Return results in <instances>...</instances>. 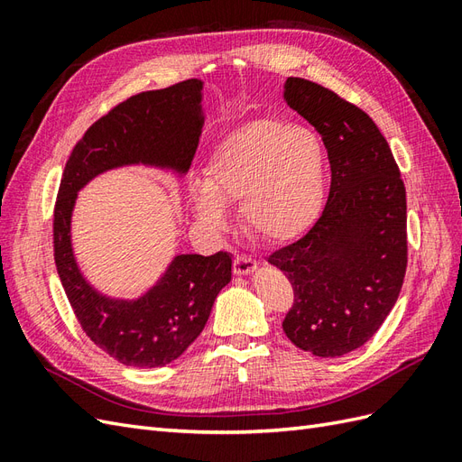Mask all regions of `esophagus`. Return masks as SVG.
<instances>
[{"label": "esophagus", "instance_id": "obj_1", "mask_svg": "<svg viewBox=\"0 0 462 462\" xmlns=\"http://www.w3.org/2000/svg\"><path fill=\"white\" fill-rule=\"evenodd\" d=\"M256 268H258V263H256L254 258L245 256V254H236V256H235L233 272H235L236 275H248V273L256 272Z\"/></svg>", "mask_w": 462, "mask_h": 462}]
</instances>
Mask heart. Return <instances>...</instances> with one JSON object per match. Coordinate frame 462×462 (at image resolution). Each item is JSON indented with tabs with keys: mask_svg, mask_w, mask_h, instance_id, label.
Listing matches in <instances>:
<instances>
[{
	"mask_svg": "<svg viewBox=\"0 0 462 462\" xmlns=\"http://www.w3.org/2000/svg\"><path fill=\"white\" fill-rule=\"evenodd\" d=\"M326 190V150L304 125L258 119L223 138L208 158L202 183L190 187L197 219L226 223L223 204L239 202L245 226L268 243L295 239L319 212Z\"/></svg>",
	"mask_w": 462,
	"mask_h": 462,
	"instance_id": "heart-1",
	"label": "heart"
}]
</instances>
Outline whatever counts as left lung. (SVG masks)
Wrapping results in <instances>:
<instances>
[{
	"mask_svg": "<svg viewBox=\"0 0 462 462\" xmlns=\"http://www.w3.org/2000/svg\"><path fill=\"white\" fill-rule=\"evenodd\" d=\"M283 100L321 134L331 165L324 212L268 262L295 291L287 337L316 356L365 345L393 309L407 272V192L393 153L360 107L289 77Z\"/></svg>",
	"mask_w": 462,
	"mask_h": 462,
	"instance_id": "obj_1",
	"label": "left lung"
}]
</instances>
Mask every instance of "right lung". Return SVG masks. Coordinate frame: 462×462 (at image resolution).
<instances>
[{"label":"right lung","mask_w":462,"mask_h":462,"mask_svg":"<svg viewBox=\"0 0 462 462\" xmlns=\"http://www.w3.org/2000/svg\"><path fill=\"white\" fill-rule=\"evenodd\" d=\"M202 88V80L190 79L129 97L92 125L63 170L53 212L55 265L80 328L125 366L158 368L183 355L231 282L233 262L227 253L177 254L144 295H104L80 272L73 250L77 194L97 175L129 165L183 177L204 127Z\"/></svg>","instance_id":"add662e5"}]
</instances>
